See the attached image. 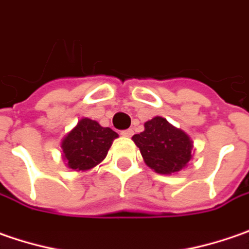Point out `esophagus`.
Masks as SVG:
<instances>
[{"label": "esophagus", "mask_w": 249, "mask_h": 249, "mask_svg": "<svg viewBox=\"0 0 249 249\" xmlns=\"http://www.w3.org/2000/svg\"><path fill=\"white\" fill-rule=\"evenodd\" d=\"M121 135L128 136V138H129V136L134 135V131H132V129H124V131H121Z\"/></svg>", "instance_id": "esophagus-1"}]
</instances>
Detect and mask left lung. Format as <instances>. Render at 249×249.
<instances>
[{"label": "left lung", "mask_w": 249, "mask_h": 249, "mask_svg": "<svg viewBox=\"0 0 249 249\" xmlns=\"http://www.w3.org/2000/svg\"><path fill=\"white\" fill-rule=\"evenodd\" d=\"M145 163L159 174H174L191 160L192 141L161 117L145 123V131L132 136Z\"/></svg>", "instance_id": "8db88e82"}]
</instances>
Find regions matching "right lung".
Returning a JSON list of instances; mask_svg holds the SVG:
<instances>
[{
	"instance_id": "right-lung-1",
	"label": "right lung",
	"mask_w": 249,
	"mask_h": 249,
	"mask_svg": "<svg viewBox=\"0 0 249 249\" xmlns=\"http://www.w3.org/2000/svg\"><path fill=\"white\" fill-rule=\"evenodd\" d=\"M117 136L111 128H103L93 120L82 118L61 143L64 160L68 161V167L76 171L93 168L107 156Z\"/></svg>"
}]
</instances>
